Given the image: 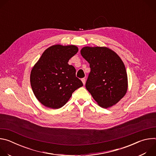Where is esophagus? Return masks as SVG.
<instances>
[{
    "instance_id": "1",
    "label": "esophagus",
    "mask_w": 156,
    "mask_h": 156,
    "mask_svg": "<svg viewBox=\"0 0 156 156\" xmlns=\"http://www.w3.org/2000/svg\"><path fill=\"white\" fill-rule=\"evenodd\" d=\"M81 81L83 82V84L84 85V84H85V83H86V80H85V78H82V79H81Z\"/></svg>"
}]
</instances>
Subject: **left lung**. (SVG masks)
<instances>
[{
	"label": "left lung",
	"mask_w": 156,
	"mask_h": 156,
	"mask_svg": "<svg viewBox=\"0 0 156 156\" xmlns=\"http://www.w3.org/2000/svg\"><path fill=\"white\" fill-rule=\"evenodd\" d=\"M80 52L91 68L86 83L87 90L101 107L115 105L128 90L127 73L120 57L106 47L86 46Z\"/></svg>",
	"instance_id": "left-lung-1"
}]
</instances>
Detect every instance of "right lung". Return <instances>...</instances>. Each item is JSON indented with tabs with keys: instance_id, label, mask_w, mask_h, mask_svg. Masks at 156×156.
Instances as JSON below:
<instances>
[{
	"instance_id": "add662e5",
	"label": "right lung",
	"mask_w": 156,
	"mask_h": 156,
	"mask_svg": "<svg viewBox=\"0 0 156 156\" xmlns=\"http://www.w3.org/2000/svg\"><path fill=\"white\" fill-rule=\"evenodd\" d=\"M78 51L74 45L52 46L45 50L33 67L30 83L33 93L44 106L57 109L63 107L72 93L83 86L76 77V70L68 63Z\"/></svg>"
}]
</instances>
